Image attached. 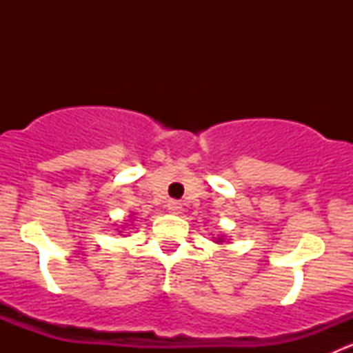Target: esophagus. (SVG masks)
<instances>
[{
  "label": "esophagus",
  "mask_w": 353,
  "mask_h": 353,
  "mask_svg": "<svg viewBox=\"0 0 353 353\" xmlns=\"http://www.w3.org/2000/svg\"><path fill=\"white\" fill-rule=\"evenodd\" d=\"M167 208L170 210V213H181V203L179 201H169L167 203Z\"/></svg>",
  "instance_id": "34e87169"
}]
</instances>
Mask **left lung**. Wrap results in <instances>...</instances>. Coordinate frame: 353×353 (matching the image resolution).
<instances>
[{
    "mask_svg": "<svg viewBox=\"0 0 353 353\" xmlns=\"http://www.w3.org/2000/svg\"><path fill=\"white\" fill-rule=\"evenodd\" d=\"M216 243H223V239H222V237H219V239H216Z\"/></svg>",
    "mask_w": 353,
    "mask_h": 353,
    "instance_id": "obj_1",
    "label": "left lung"
}]
</instances>
